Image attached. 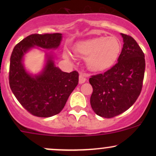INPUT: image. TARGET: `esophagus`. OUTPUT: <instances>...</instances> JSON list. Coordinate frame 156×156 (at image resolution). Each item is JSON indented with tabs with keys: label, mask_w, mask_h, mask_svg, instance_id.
<instances>
[{
	"label": "esophagus",
	"mask_w": 156,
	"mask_h": 156,
	"mask_svg": "<svg viewBox=\"0 0 156 156\" xmlns=\"http://www.w3.org/2000/svg\"><path fill=\"white\" fill-rule=\"evenodd\" d=\"M87 80V78L83 74L79 75V83H83Z\"/></svg>",
	"instance_id": "obj_1"
}]
</instances>
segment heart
I'll use <instances>...</instances> for the list:
<instances>
[{
	"instance_id": "1",
	"label": "heart",
	"mask_w": 156,
	"mask_h": 156,
	"mask_svg": "<svg viewBox=\"0 0 156 156\" xmlns=\"http://www.w3.org/2000/svg\"><path fill=\"white\" fill-rule=\"evenodd\" d=\"M121 43L114 37H99L77 44L73 51L79 56L87 58V67L94 71H101L110 67L119 57ZM66 58L69 54L64 53Z\"/></svg>"
}]
</instances>
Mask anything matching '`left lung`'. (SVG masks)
Returning a JSON list of instances; mask_svg holds the SVG:
<instances>
[{
	"mask_svg": "<svg viewBox=\"0 0 156 156\" xmlns=\"http://www.w3.org/2000/svg\"><path fill=\"white\" fill-rule=\"evenodd\" d=\"M121 35L124 44L117 63L105 73L92 76L89 80L93 88L91 106L102 117L112 118L128 110L142 89L144 54L133 37Z\"/></svg>",
	"mask_w": 156,
	"mask_h": 156,
	"instance_id": "left-lung-1",
	"label": "left lung"
}]
</instances>
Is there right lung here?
I'll use <instances>...</instances> for the list:
<instances>
[{
	"instance_id": "right-lung-1",
	"label": "right lung",
	"mask_w": 156,
	"mask_h": 156,
	"mask_svg": "<svg viewBox=\"0 0 156 156\" xmlns=\"http://www.w3.org/2000/svg\"><path fill=\"white\" fill-rule=\"evenodd\" d=\"M62 38L59 33L31 34L16 44L11 55L10 88L23 108L36 117H50L60 113L78 85L79 74L62 72L48 56L42 73L32 76L23 67V55L34 46L55 49Z\"/></svg>"
}]
</instances>
